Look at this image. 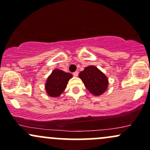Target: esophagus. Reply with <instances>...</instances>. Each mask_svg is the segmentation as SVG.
Returning <instances> with one entry per match:
<instances>
[{"mask_svg": "<svg viewBox=\"0 0 150 150\" xmlns=\"http://www.w3.org/2000/svg\"><path fill=\"white\" fill-rule=\"evenodd\" d=\"M73 75H74V76H77L79 75V72H78V71H75V72H74V73H73Z\"/></svg>", "mask_w": 150, "mask_h": 150, "instance_id": "34e87169", "label": "esophagus"}]
</instances>
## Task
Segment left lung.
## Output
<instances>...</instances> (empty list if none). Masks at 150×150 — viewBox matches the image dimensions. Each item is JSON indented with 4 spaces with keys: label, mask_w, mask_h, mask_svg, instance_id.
Masks as SVG:
<instances>
[{
    "label": "left lung",
    "mask_w": 150,
    "mask_h": 150,
    "mask_svg": "<svg viewBox=\"0 0 150 150\" xmlns=\"http://www.w3.org/2000/svg\"><path fill=\"white\" fill-rule=\"evenodd\" d=\"M79 76L86 88L95 96H99L107 90V76L94 66L86 67L84 70L80 72Z\"/></svg>",
    "instance_id": "left-lung-1"
}]
</instances>
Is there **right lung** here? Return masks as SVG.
Listing matches in <instances>:
<instances>
[{
  "instance_id": "obj_1",
  "label": "right lung",
  "mask_w": 150,
  "mask_h": 150,
  "mask_svg": "<svg viewBox=\"0 0 150 150\" xmlns=\"http://www.w3.org/2000/svg\"><path fill=\"white\" fill-rule=\"evenodd\" d=\"M72 74L66 73L59 69H54L51 74L48 77L46 83V91L49 96L57 97L62 94L67 87L69 80Z\"/></svg>"
}]
</instances>
